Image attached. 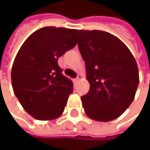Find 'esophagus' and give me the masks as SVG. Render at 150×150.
Returning a JSON list of instances; mask_svg holds the SVG:
<instances>
[{"label":"esophagus","mask_w":150,"mask_h":150,"mask_svg":"<svg viewBox=\"0 0 150 150\" xmlns=\"http://www.w3.org/2000/svg\"><path fill=\"white\" fill-rule=\"evenodd\" d=\"M81 77H82V76H81V74H78L77 77H76V78L75 79V81H79V80H80Z\"/></svg>","instance_id":"obj_1"}]
</instances>
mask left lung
Here are the masks:
<instances>
[{
    "instance_id": "8db88e82",
    "label": "left lung",
    "mask_w": 150,
    "mask_h": 150,
    "mask_svg": "<svg viewBox=\"0 0 150 150\" xmlns=\"http://www.w3.org/2000/svg\"><path fill=\"white\" fill-rule=\"evenodd\" d=\"M85 62L88 94L81 96L86 115L98 122L118 118L135 98L139 71L130 50L116 36L101 30H78Z\"/></svg>"
}]
</instances>
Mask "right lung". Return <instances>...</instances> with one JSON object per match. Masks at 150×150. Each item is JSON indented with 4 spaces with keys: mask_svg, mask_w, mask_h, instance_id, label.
I'll use <instances>...</instances> for the list:
<instances>
[{
    "mask_svg": "<svg viewBox=\"0 0 150 150\" xmlns=\"http://www.w3.org/2000/svg\"><path fill=\"white\" fill-rule=\"evenodd\" d=\"M78 30L44 27L34 32L15 56L11 80L14 93L34 118L48 121L64 111L73 82L62 74L58 59L76 45Z\"/></svg>",
    "mask_w": 150,
    "mask_h": 150,
    "instance_id": "right-lung-1",
    "label": "right lung"
}]
</instances>
